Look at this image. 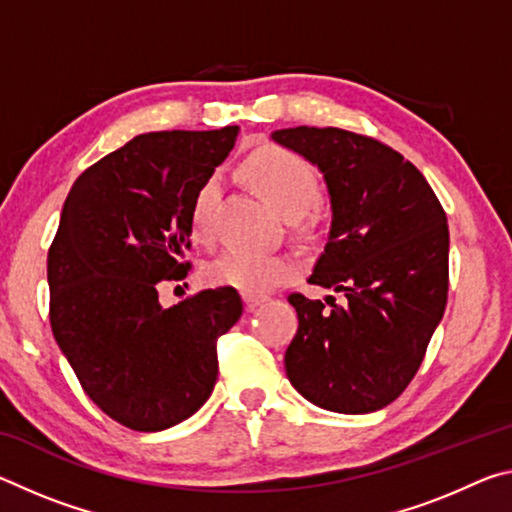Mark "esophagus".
Wrapping results in <instances>:
<instances>
[{"instance_id":"1","label":"esophagus","mask_w":512,"mask_h":512,"mask_svg":"<svg viewBox=\"0 0 512 512\" xmlns=\"http://www.w3.org/2000/svg\"><path fill=\"white\" fill-rule=\"evenodd\" d=\"M264 302H266V298H259V296H246L244 298V305H246L248 311H255L257 307H262Z\"/></svg>"}]
</instances>
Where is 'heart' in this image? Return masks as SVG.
I'll return each instance as SVG.
<instances>
[{
    "mask_svg": "<svg viewBox=\"0 0 512 512\" xmlns=\"http://www.w3.org/2000/svg\"><path fill=\"white\" fill-rule=\"evenodd\" d=\"M246 176L266 201L289 219L305 214L318 198V176L298 153L264 146L246 162ZM221 196V176L212 173L198 187L192 203V232L196 239H210L214 207ZM298 264L289 255H253L225 250L205 266V277L216 287L237 289L246 296H262L296 277Z\"/></svg>",
    "mask_w": 512,
    "mask_h": 512,
    "instance_id": "obj_1",
    "label": "heart"
}]
</instances>
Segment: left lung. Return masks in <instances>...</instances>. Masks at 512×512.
<instances>
[{"mask_svg": "<svg viewBox=\"0 0 512 512\" xmlns=\"http://www.w3.org/2000/svg\"><path fill=\"white\" fill-rule=\"evenodd\" d=\"M323 173L332 225L309 284L341 291L324 302L291 293L298 332L284 354L293 388L320 409L370 413L402 395L445 314L449 230L443 205L404 155L343 128L275 131Z\"/></svg>", "mask_w": 512, "mask_h": 512, "instance_id": "1", "label": "left lung"}]
</instances>
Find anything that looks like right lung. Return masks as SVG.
<instances>
[{
	"label": "right lung",
	"mask_w": 512,
	"mask_h": 512,
	"mask_svg": "<svg viewBox=\"0 0 512 512\" xmlns=\"http://www.w3.org/2000/svg\"><path fill=\"white\" fill-rule=\"evenodd\" d=\"M239 126L133 137L85 169L49 248V320L85 395L135 431L194 415L216 384V341L244 305L235 289L164 309L158 287L185 280L192 203L228 158Z\"/></svg>",
	"instance_id": "obj_1"
}]
</instances>
